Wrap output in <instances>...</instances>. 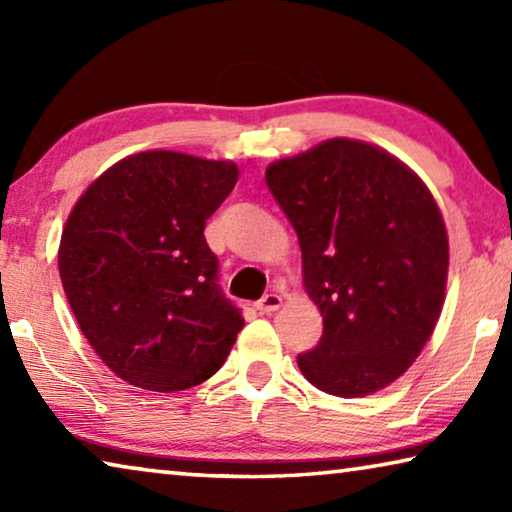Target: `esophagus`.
<instances>
[{"label": "esophagus", "mask_w": 512, "mask_h": 512, "mask_svg": "<svg viewBox=\"0 0 512 512\" xmlns=\"http://www.w3.org/2000/svg\"><path fill=\"white\" fill-rule=\"evenodd\" d=\"M280 305H282V296H277L275 291H271V293H266V296L257 302V309H259V314H273V311H277L280 309Z\"/></svg>", "instance_id": "34e87169"}]
</instances>
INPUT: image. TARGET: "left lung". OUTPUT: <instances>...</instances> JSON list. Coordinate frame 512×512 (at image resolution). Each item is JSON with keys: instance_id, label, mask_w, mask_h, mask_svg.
I'll return each mask as SVG.
<instances>
[{"instance_id": "1", "label": "left lung", "mask_w": 512, "mask_h": 512, "mask_svg": "<svg viewBox=\"0 0 512 512\" xmlns=\"http://www.w3.org/2000/svg\"><path fill=\"white\" fill-rule=\"evenodd\" d=\"M296 230L323 336L298 354L318 391L363 397L404 375L445 302L449 244L427 185L379 146L334 137L266 169Z\"/></svg>"}]
</instances>
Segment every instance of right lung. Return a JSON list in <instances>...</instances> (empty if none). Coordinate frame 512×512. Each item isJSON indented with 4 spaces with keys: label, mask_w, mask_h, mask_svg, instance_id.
Wrapping results in <instances>:
<instances>
[{
    "label": "right lung",
    "mask_w": 512,
    "mask_h": 512,
    "mask_svg": "<svg viewBox=\"0 0 512 512\" xmlns=\"http://www.w3.org/2000/svg\"><path fill=\"white\" fill-rule=\"evenodd\" d=\"M235 162L144 151L112 164L74 205L58 271L81 332L128 384L185 391L228 359L244 318L219 287L205 221Z\"/></svg>",
    "instance_id": "obj_1"
}]
</instances>
